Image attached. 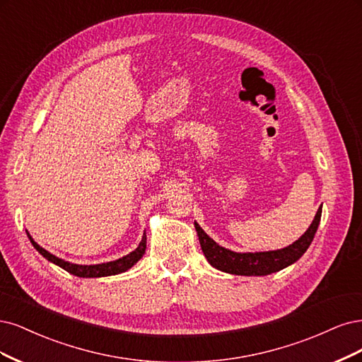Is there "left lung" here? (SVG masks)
<instances>
[{"mask_svg":"<svg viewBox=\"0 0 362 362\" xmlns=\"http://www.w3.org/2000/svg\"><path fill=\"white\" fill-rule=\"evenodd\" d=\"M322 216V206L314 216L311 226L296 242L283 250L263 251V252H235L224 247H221L214 239L209 238L204 230L194 223L198 240H200L202 250L207 262L218 271H223L233 275L245 276H262L269 275L284 269V267L293 264L299 260L311 245L314 235H316Z\"/></svg>","mask_w":362,"mask_h":362,"instance_id":"left-lung-1","label":"left lung"}]
</instances>
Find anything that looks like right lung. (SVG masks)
Returning a JSON list of instances; mask_svg holds the SVG:
<instances>
[{
	"label": "right lung",
	"instance_id": "1",
	"mask_svg": "<svg viewBox=\"0 0 362 362\" xmlns=\"http://www.w3.org/2000/svg\"><path fill=\"white\" fill-rule=\"evenodd\" d=\"M27 235L33 243V247L36 248L43 257L57 264L60 266L62 269L67 271L69 274L72 275H76V276H81V278H98V276H110V275H117V274H122V272H126L127 269H131V267L143 257L144 252H146V240H147V236L146 233L143 235V239L141 242H139V245L136 247L135 251L129 252L127 255H124V257L119 259V260H114V262H108V263H100V264H75V263H71V262H66L63 259H58L55 257L54 254L48 252L45 248H42L40 245H37L36 242L33 240V238L30 236V233L27 231Z\"/></svg>",
	"mask_w": 362,
	"mask_h": 362
}]
</instances>
